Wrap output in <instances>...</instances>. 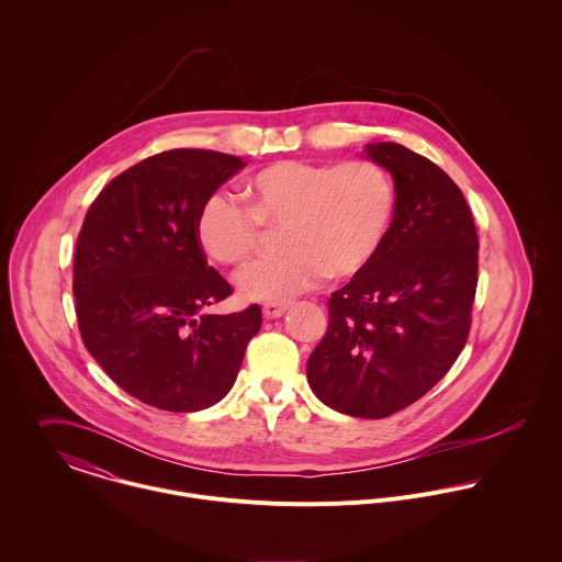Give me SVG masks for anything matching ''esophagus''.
<instances>
[{
    "label": "esophagus",
    "mask_w": 562,
    "mask_h": 562,
    "mask_svg": "<svg viewBox=\"0 0 562 562\" xmlns=\"http://www.w3.org/2000/svg\"><path fill=\"white\" fill-rule=\"evenodd\" d=\"M285 310H288V303H266L261 307L266 318H281L285 314Z\"/></svg>",
    "instance_id": "1"
}]
</instances>
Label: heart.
Wrapping results in <instances>:
<instances>
[{
    "label": "heart",
    "instance_id": "1",
    "mask_svg": "<svg viewBox=\"0 0 562 562\" xmlns=\"http://www.w3.org/2000/svg\"><path fill=\"white\" fill-rule=\"evenodd\" d=\"M246 207L210 194L194 221L201 250L221 266L240 268L266 240L283 232L288 248L261 259L238 279L248 301L285 303L318 288L326 277L361 274L390 238L398 190L374 160H279L241 183Z\"/></svg>",
    "mask_w": 562,
    "mask_h": 562
}]
</instances>
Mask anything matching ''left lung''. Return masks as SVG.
I'll list each match as a JSON object with an SVG mask.
<instances>
[{"instance_id":"obj_1","label":"left lung","mask_w":562,"mask_h":562,"mask_svg":"<svg viewBox=\"0 0 562 562\" xmlns=\"http://www.w3.org/2000/svg\"><path fill=\"white\" fill-rule=\"evenodd\" d=\"M398 190L379 257L328 299V326L307 361L326 406L381 419L430 392L452 368L472 326L479 234L459 186L396 143L368 145Z\"/></svg>"}]
</instances>
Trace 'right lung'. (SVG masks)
<instances>
[{
  "label": "right lung",
  "mask_w": 562,
  "mask_h": 562,
  "mask_svg": "<svg viewBox=\"0 0 562 562\" xmlns=\"http://www.w3.org/2000/svg\"><path fill=\"white\" fill-rule=\"evenodd\" d=\"M246 161L170 149L116 175L81 225L74 294L81 341L130 396L192 413L236 383L261 310L205 314L234 294L194 236L201 203Z\"/></svg>",
  "instance_id": "right-lung-1"
}]
</instances>
